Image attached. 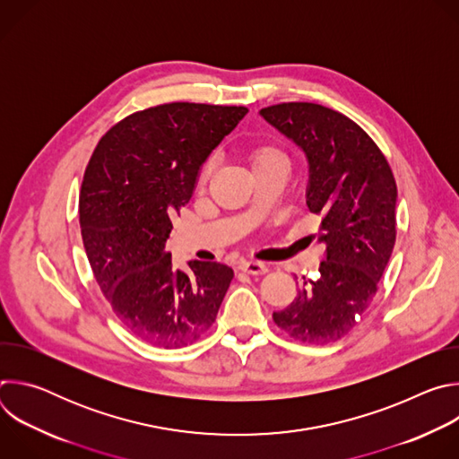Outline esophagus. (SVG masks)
I'll return each instance as SVG.
<instances>
[{
    "label": "esophagus",
    "mask_w": 459,
    "mask_h": 459,
    "mask_svg": "<svg viewBox=\"0 0 459 459\" xmlns=\"http://www.w3.org/2000/svg\"><path fill=\"white\" fill-rule=\"evenodd\" d=\"M239 271H243L247 274H265V273H269V265L264 264V261L245 259L239 264Z\"/></svg>",
    "instance_id": "esophagus-1"
}]
</instances>
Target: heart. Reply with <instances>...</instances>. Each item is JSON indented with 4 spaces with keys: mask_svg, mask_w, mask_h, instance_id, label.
<instances>
[{
    "mask_svg": "<svg viewBox=\"0 0 459 459\" xmlns=\"http://www.w3.org/2000/svg\"><path fill=\"white\" fill-rule=\"evenodd\" d=\"M248 161L254 172L259 170H269V169H278V167H289V156L287 152L276 145V143H259L255 145L250 154H248ZM214 169V160H209L204 169H202V183H205Z\"/></svg>",
    "mask_w": 459,
    "mask_h": 459,
    "instance_id": "b5f03b06",
    "label": "heart"
}]
</instances>
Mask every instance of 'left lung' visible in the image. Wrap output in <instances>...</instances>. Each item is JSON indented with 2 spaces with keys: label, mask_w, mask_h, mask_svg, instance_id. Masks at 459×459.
Here are the masks:
<instances>
[{
  "label": "left lung",
  "mask_w": 459,
  "mask_h": 459,
  "mask_svg": "<svg viewBox=\"0 0 459 459\" xmlns=\"http://www.w3.org/2000/svg\"><path fill=\"white\" fill-rule=\"evenodd\" d=\"M307 156V207L321 218L326 247L316 281H303L294 301L273 314L294 340L325 345L343 338L377 290L396 241L398 188L365 130L316 103H280L259 110Z\"/></svg>",
  "instance_id": "left-lung-1"
}]
</instances>
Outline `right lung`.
Here are the masks:
<instances>
[{
    "label": "right lung",
    "instance_id": "1",
    "mask_svg": "<svg viewBox=\"0 0 459 459\" xmlns=\"http://www.w3.org/2000/svg\"><path fill=\"white\" fill-rule=\"evenodd\" d=\"M248 110L165 103L134 112L100 140L83 176L80 225L94 278L126 329L178 349L214 323L234 271L218 261L172 267V218L200 169Z\"/></svg>",
    "mask_w": 459,
    "mask_h": 459
}]
</instances>
